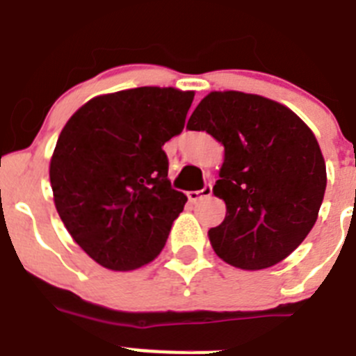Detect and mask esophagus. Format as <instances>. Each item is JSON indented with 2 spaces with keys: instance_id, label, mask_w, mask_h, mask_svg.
<instances>
[{
  "instance_id": "34e87169",
  "label": "esophagus",
  "mask_w": 356,
  "mask_h": 356,
  "mask_svg": "<svg viewBox=\"0 0 356 356\" xmlns=\"http://www.w3.org/2000/svg\"><path fill=\"white\" fill-rule=\"evenodd\" d=\"M213 195V188L211 186H206V188H202V190L198 191H188V198H190V202H198L202 200V198H207Z\"/></svg>"
}]
</instances>
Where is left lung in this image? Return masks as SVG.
Instances as JSON below:
<instances>
[{
  "label": "left lung",
  "mask_w": 356,
  "mask_h": 356,
  "mask_svg": "<svg viewBox=\"0 0 356 356\" xmlns=\"http://www.w3.org/2000/svg\"><path fill=\"white\" fill-rule=\"evenodd\" d=\"M225 149L213 193L225 220L213 250L239 270H264L293 254L318 220L326 165L310 127L293 110L255 94L211 92L188 120Z\"/></svg>",
  "instance_id": "8db88e82"
}]
</instances>
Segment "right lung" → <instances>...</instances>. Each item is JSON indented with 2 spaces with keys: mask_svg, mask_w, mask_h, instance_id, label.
<instances>
[{
  "mask_svg": "<svg viewBox=\"0 0 356 356\" xmlns=\"http://www.w3.org/2000/svg\"><path fill=\"white\" fill-rule=\"evenodd\" d=\"M193 90L102 94L67 120L49 163L54 206L102 268L131 271L161 254L186 195L172 190L163 145L184 129Z\"/></svg>",
  "mask_w": 356,
  "mask_h": 356,
  "instance_id": "right-lung-1",
  "label": "right lung"
}]
</instances>
